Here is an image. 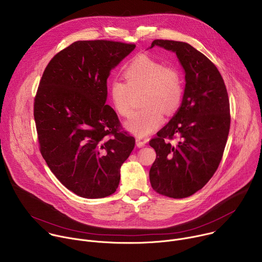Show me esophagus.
Masks as SVG:
<instances>
[{"label": "esophagus", "mask_w": 262, "mask_h": 262, "mask_svg": "<svg viewBox=\"0 0 262 262\" xmlns=\"http://www.w3.org/2000/svg\"><path fill=\"white\" fill-rule=\"evenodd\" d=\"M147 142H148V140H141L140 138L136 139V144H137V146H138L139 148L144 147V146L147 144Z\"/></svg>", "instance_id": "obj_1"}]
</instances>
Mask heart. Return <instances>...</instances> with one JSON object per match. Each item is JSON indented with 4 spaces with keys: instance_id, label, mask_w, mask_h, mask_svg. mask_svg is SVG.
Returning <instances> with one entry per match:
<instances>
[{
    "instance_id": "1",
    "label": "heart",
    "mask_w": 262,
    "mask_h": 262,
    "mask_svg": "<svg viewBox=\"0 0 262 262\" xmlns=\"http://www.w3.org/2000/svg\"><path fill=\"white\" fill-rule=\"evenodd\" d=\"M126 83L113 80L108 84V96L120 116L130 112L132 92L144 90L141 104L130 115L124 127L130 134L143 138L155 133L164 122L165 112L174 113L183 96V79L174 65L142 55L136 57L124 69Z\"/></svg>"
}]
</instances>
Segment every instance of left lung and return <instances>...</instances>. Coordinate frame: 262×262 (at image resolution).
Wrapping results in <instances>:
<instances>
[{
  "label": "left lung",
  "instance_id": "1",
  "mask_svg": "<svg viewBox=\"0 0 262 262\" xmlns=\"http://www.w3.org/2000/svg\"><path fill=\"white\" fill-rule=\"evenodd\" d=\"M176 54L185 87L181 104L149 145L157 159L149 171L152 189L181 199L201 190L216 171L230 128V105L225 83L214 64L186 42L157 39L151 43ZM180 138L172 145L167 138Z\"/></svg>",
  "mask_w": 262,
  "mask_h": 262
}]
</instances>
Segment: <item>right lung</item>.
I'll list each match as a JSON object with an SVG mask.
<instances>
[{
    "mask_svg": "<svg viewBox=\"0 0 262 262\" xmlns=\"http://www.w3.org/2000/svg\"><path fill=\"white\" fill-rule=\"evenodd\" d=\"M135 45L80 40L48 64L34 102L40 152L59 181L87 199L116 192L135 138L105 104L106 80Z\"/></svg>",
    "mask_w": 262,
    "mask_h": 262,
    "instance_id": "obj_1",
    "label": "right lung"
}]
</instances>
